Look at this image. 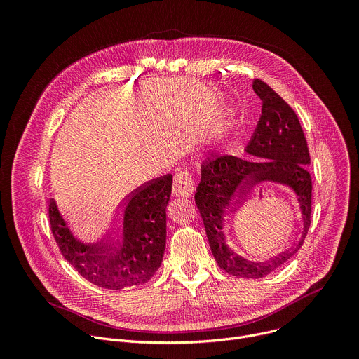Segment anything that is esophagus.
Masks as SVG:
<instances>
[{
  "label": "esophagus",
  "mask_w": 359,
  "mask_h": 359,
  "mask_svg": "<svg viewBox=\"0 0 359 359\" xmlns=\"http://www.w3.org/2000/svg\"><path fill=\"white\" fill-rule=\"evenodd\" d=\"M194 191V180L189 170L179 169L173 177V194L180 197H191Z\"/></svg>",
  "instance_id": "34e87169"
}]
</instances>
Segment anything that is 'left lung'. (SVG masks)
<instances>
[{
  "instance_id": "8db88e82",
  "label": "left lung",
  "mask_w": 359,
  "mask_h": 359,
  "mask_svg": "<svg viewBox=\"0 0 359 359\" xmlns=\"http://www.w3.org/2000/svg\"><path fill=\"white\" fill-rule=\"evenodd\" d=\"M252 89L262 102V116L245 151L252 159L233 155L212 158L201 165L196 189V206L206 229L210 250L220 269L230 276L262 278L288 262L304 244L311 224V163L301 123L294 109L264 81L254 79ZM271 180L293 190L302 216L299 238L287 252L264 264H254L237 255L228 244L225 226L236 210L245 189L252 182Z\"/></svg>"
}]
</instances>
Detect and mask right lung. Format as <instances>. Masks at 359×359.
<instances>
[{"label": "right lung", "instance_id": "add662e5", "mask_svg": "<svg viewBox=\"0 0 359 359\" xmlns=\"http://www.w3.org/2000/svg\"><path fill=\"white\" fill-rule=\"evenodd\" d=\"M172 182L173 176L165 175L133 190L122 204L112 238L95 245L74 237L55 200L49 198V226L64 259L85 280L107 290L149 281L163 259Z\"/></svg>", "mask_w": 359, "mask_h": 359}]
</instances>
